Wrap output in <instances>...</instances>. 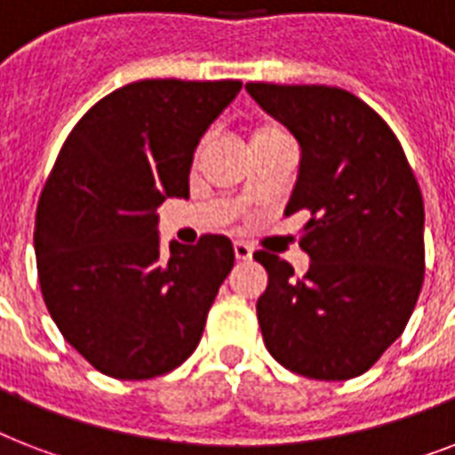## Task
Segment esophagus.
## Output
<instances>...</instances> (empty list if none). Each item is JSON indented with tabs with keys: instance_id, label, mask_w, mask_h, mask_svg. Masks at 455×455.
<instances>
[{
	"instance_id": "esophagus-1",
	"label": "esophagus",
	"mask_w": 455,
	"mask_h": 455,
	"mask_svg": "<svg viewBox=\"0 0 455 455\" xmlns=\"http://www.w3.org/2000/svg\"><path fill=\"white\" fill-rule=\"evenodd\" d=\"M234 255L238 262H248V259H252V248H250L248 243H234Z\"/></svg>"
}]
</instances>
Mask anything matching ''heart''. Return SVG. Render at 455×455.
<instances>
[{"label": "heart", "mask_w": 455, "mask_h": 455, "mask_svg": "<svg viewBox=\"0 0 455 455\" xmlns=\"http://www.w3.org/2000/svg\"><path fill=\"white\" fill-rule=\"evenodd\" d=\"M271 132H276V130H262V132H257L255 139H257V137H264V134H271Z\"/></svg>", "instance_id": "heart-1"}]
</instances>
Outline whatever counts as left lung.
Listing matches in <instances>:
<instances>
[{"instance_id": "left-lung-1", "label": "left lung", "mask_w": 455, "mask_h": 455, "mask_svg": "<svg viewBox=\"0 0 455 455\" xmlns=\"http://www.w3.org/2000/svg\"><path fill=\"white\" fill-rule=\"evenodd\" d=\"M299 144L285 217L307 210L309 269L269 252L257 318L269 354L314 380L366 373L409 323L423 288L425 207L395 132L354 94L323 84L248 82Z\"/></svg>"}]
</instances>
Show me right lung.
<instances>
[{
    "instance_id": "add662e5",
    "label": "right lung",
    "mask_w": 455,
    "mask_h": 455,
    "mask_svg": "<svg viewBox=\"0 0 455 455\" xmlns=\"http://www.w3.org/2000/svg\"><path fill=\"white\" fill-rule=\"evenodd\" d=\"M238 80H141L92 106L68 134L35 220L46 309L101 373L148 380L198 347L234 267L227 235L160 250L157 207L188 198L200 137Z\"/></svg>"
}]
</instances>
